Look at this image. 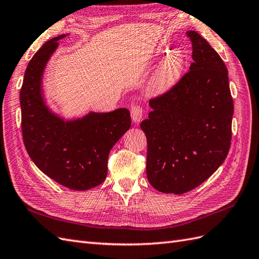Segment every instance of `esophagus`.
<instances>
[{
    "label": "esophagus",
    "mask_w": 259,
    "mask_h": 259,
    "mask_svg": "<svg viewBox=\"0 0 259 259\" xmlns=\"http://www.w3.org/2000/svg\"><path fill=\"white\" fill-rule=\"evenodd\" d=\"M131 116H132V120L135 123H139L142 121V118L144 116V109L141 104H135V106L132 107Z\"/></svg>",
    "instance_id": "1"
}]
</instances>
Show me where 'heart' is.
Wrapping results in <instances>:
<instances>
[{"label": "heart", "mask_w": 259, "mask_h": 259, "mask_svg": "<svg viewBox=\"0 0 259 259\" xmlns=\"http://www.w3.org/2000/svg\"><path fill=\"white\" fill-rule=\"evenodd\" d=\"M178 74H179V66L177 64H170L165 68L164 75H165V78L167 80L174 79L178 76Z\"/></svg>", "instance_id": "obj_1"}]
</instances>
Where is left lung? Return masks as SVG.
<instances>
[{"label": "left lung", "mask_w": 259, "mask_h": 259, "mask_svg": "<svg viewBox=\"0 0 259 259\" xmlns=\"http://www.w3.org/2000/svg\"><path fill=\"white\" fill-rule=\"evenodd\" d=\"M194 62L166 93L151 98L147 137L149 183L165 194L199 186L225 161L231 145L233 100L220 55L196 31L186 32Z\"/></svg>", "instance_id": "left-lung-1"}]
</instances>
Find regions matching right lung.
<instances>
[{
    "mask_svg": "<svg viewBox=\"0 0 259 259\" xmlns=\"http://www.w3.org/2000/svg\"><path fill=\"white\" fill-rule=\"evenodd\" d=\"M64 37L47 41L28 63L20 89L22 133L28 155L46 176L71 190L87 191L106 180L110 150L132 121L125 108L90 112L74 121H64L48 109L41 79L58 41Z\"/></svg>",
    "mask_w": 259,
    "mask_h": 259,
    "instance_id": "1",
    "label": "right lung"
}]
</instances>
